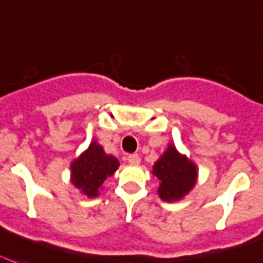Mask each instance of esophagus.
Returning <instances> with one entry per match:
<instances>
[{
	"mask_svg": "<svg viewBox=\"0 0 263 263\" xmlns=\"http://www.w3.org/2000/svg\"><path fill=\"white\" fill-rule=\"evenodd\" d=\"M128 163L131 164V165H139L140 164V157L138 154H129L127 157Z\"/></svg>",
	"mask_w": 263,
	"mask_h": 263,
	"instance_id": "esophagus-1",
	"label": "esophagus"
}]
</instances>
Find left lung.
Listing matches in <instances>:
<instances>
[{
    "mask_svg": "<svg viewBox=\"0 0 263 263\" xmlns=\"http://www.w3.org/2000/svg\"><path fill=\"white\" fill-rule=\"evenodd\" d=\"M152 172L160 180L158 196L168 203L179 201L190 193L198 176L197 165L185 154H180L172 143L154 163Z\"/></svg>",
    "mask_w": 263,
    "mask_h": 263,
    "instance_id": "1",
    "label": "left lung"
}]
</instances>
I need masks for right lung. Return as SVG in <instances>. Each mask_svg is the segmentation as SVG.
<instances>
[{
  "instance_id": "right-lung-1",
  "label": "right lung",
  "mask_w": 263,
  "mask_h": 263,
  "mask_svg": "<svg viewBox=\"0 0 263 263\" xmlns=\"http://www.w3.org/2000/svg\"><path fill=\"white\" fill-rule=\"evenodd\" d=\"M118 167L117 158L105 153L103 147L96 140H92L88 149L70 164V180L88 198L98 197L103 182L113 175Z\"/></svg>"
}]
</instances>
